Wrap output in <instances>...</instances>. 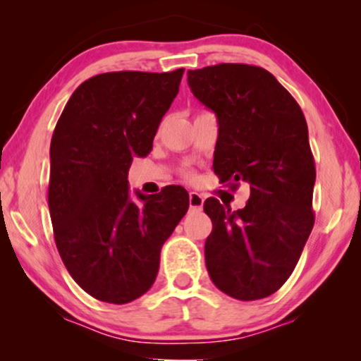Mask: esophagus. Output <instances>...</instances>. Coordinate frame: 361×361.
<instances>
[{"label": "esophagus", "mask_w": 361, "mask_h": 361, "mask_svg": "<svg viewBox=\"0 0 361 361\" xmlns=\"http://www.w3.org/2000/svg\"><path fill=\"white\" fill-rule=\"evenodd\" d=\"M189 205H190V209L200 210L202 207H204V197H202L200 194H197V192H190V194H189Z\"/></svg>", "instance_id": "1"}]
</instances>
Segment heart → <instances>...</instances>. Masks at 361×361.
<instances>
[{"instance_id":"b5f03b06","label":"heart","mask_w":361,"mask_h":361,"mask_svg":"<svg viewBox=\"0 0 361 361\" xmlns=\"http://www.w3.org/2000/svg\"><path fill=\"white\" fill-rule=\"evenodd\" d=\"M187 176H189V174H187Z\"/></svg>"}]
</instances>
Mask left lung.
<instances>
[{
	"label": "left lung",
	"instance_id": "obj_1",
	"mask_svg": "<svg viewBox=\"0 0 361 361\" xmlns=\"http://www.w3.org/2000/svg\"><path fill=\"white\" fill-rule=\"evenodd\" d=\"M197 100L216 115L214 171L250 184L243 209L204 202L214 228L205 241L210 279L230 298L256 300L283 286L314 226V156L304 113L273 73L246 63L187 72Z\"/></svg>",
	"mask_w": 361,
	"mask_h": 361
}]
</instances>
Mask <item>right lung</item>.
<instances>
[{"mask_svg": "<svg viewBox=\"0 0 361 361\" xmlns=\"http://www.w3.org/2000/svg\"><path fill=\"white\" fill-rule=\"evenodd\" d=\"M174 72H108L72 93L51 141L49 212L59 255L73 281L103 302L126 304L149 290L161 248L189 209L169 185L130 199L133 157L152 149L179 92Z\"/></svg>", "mask_w": 361, "mask_h": 361, "instance_id": "add662e5", "label": "right lung"}]
</instances>
